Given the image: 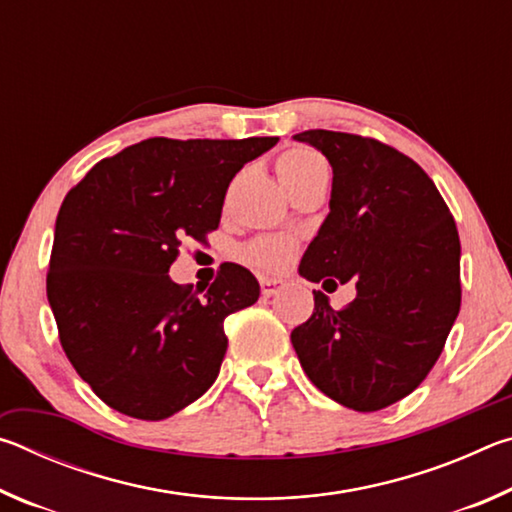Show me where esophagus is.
<instances>
[{
  "label": "esophagus",
  "instance_id": "obj_1",
  "mask_svg": "<svg viewBox=\"0 0 512 512\" xmlns=\"http://www.w3.org/2000/svg\"><path fill=\"white\" fill-rule=\"evenodd\" d=\"M259 287H262L264 296H275V293L284 287V282L277 280V277H262V280H259Z\"/></svg>",
  "mask_w": 512,
  "mask_h": 512
}]
</instances>
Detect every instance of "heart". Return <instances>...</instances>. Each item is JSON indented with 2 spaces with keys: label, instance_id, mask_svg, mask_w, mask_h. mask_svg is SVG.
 <instances>
[{
  "label": "heart",
  "instance_id": "1",
  "mask_svg": "<svg viewBox=\"0 0 512 512\" xmlns=\"http://www.w3.org/2000/svg\"><path fill=\"white\" fill-rule=\"evenodd\" d=\"M318 171H327V162L323 155L307 149V146L282 153L277 160V176L287 189L311 178ZM293 255H296V241L280 235L259 237L244 248L246 262L264 268V271H280L291 262Z\"/></svg>",
  "mask_w": 512,
  "mask_h": 512
}]
</instances>
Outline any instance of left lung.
Masks as SVG:
<instances>
[{
    "mask_svg": "<svg viewBox=\"0 0 512 512\" xmlns=\"http://www.w3.org/2000/svg\"><path fill=\"white\" fill-rule=\"evenodd\" d=\"M293 137L334 173L300 275L323 287L329 277L354 282L357 298L332 309L314 291V314L291 343L318 391L354 411L386 409L429 375L461 309L454 216L420 164L393 146L320 128Z\"/></svg>",
    "mask_w": 512,
    "mask_h": 512,
    "instance_id": "left-lung-1",
    "label": "left lung"
}]
</instances>
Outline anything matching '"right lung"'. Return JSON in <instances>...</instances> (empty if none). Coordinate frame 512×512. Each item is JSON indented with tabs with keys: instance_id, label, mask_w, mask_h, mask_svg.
<instances>
[{
	"instance_id": "1",
	"label": "right lung",
	"mask_w": 512,
	"mask_h": 512,
	"mask_svg": "<svg viewBox=\"0 0 512 512\" xmlns=\"http://www.w3.org/2000/svg\"><path fill=\"white\" fill-rule=\"evenodd\" d=\"M277 137H151L94 164L60 205L47 298L69 363L110 409L164 420L198 400L228 350L223 320L259 298L225 262L198 296L169 277L183 241L219 228L230 180Z\"/></svg>"
}]
</instances>
